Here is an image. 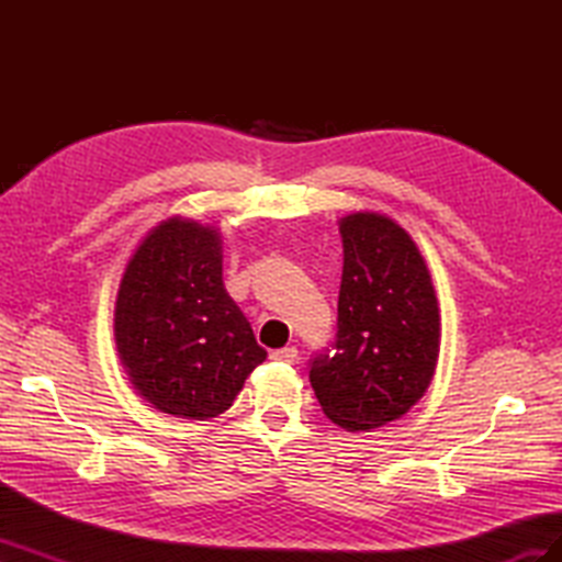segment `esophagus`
<instances>
[{
	"label": "esophagus",
	"mask_w": 562,
	"mask_h": 562,
	"mask_svg": "<svg viewBox=\"0 0 562 562\" xmlns=\"http://www.w3.org/2000/svg\"><path fill=\"white\" fill-rule=\"evenodd\" d=\"M271 361L277 363H295L297 361V349L295 347H283V349H277L269 353Z\"/></svg>",
	"instance_id": "1"
}]
</instances>
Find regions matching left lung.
<instances>
[{"label":"left lung","instance_id":"left-lung-1","mask_svg":"<svg viewBox=\"0 0 562 562\" xmlns=\"http://www.w3.org/2000/svg\"><path fill=\"white\" fill-rule=\"evenodd\" d=\"M337 225L345 250L337 339L312 361L310 382L339 429L370 431L427 394L440 351L438 300L427 262L396 220L356 211Z\"/></svg>","mask_w":562,"mask_h":562}]
</instances>
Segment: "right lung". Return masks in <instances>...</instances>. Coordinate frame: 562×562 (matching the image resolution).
Instances as JSON below:
<instances>
[{"label":"right lung","mask_w":562,"mask_h":562,"mask_svg":"<svg viewBox=\"0 0 562 562\" xmlns=\"http://www.w3.org/2000/svg\"><path fill=\"white\" fill-rule=\"evenodd\" d=\"M114 342L133 389L159 413L229 411L267 351L223 283V234L173 215L135 246L119 281Z\"/></svg>","instance_id":"obj_1"}]
</instances>
